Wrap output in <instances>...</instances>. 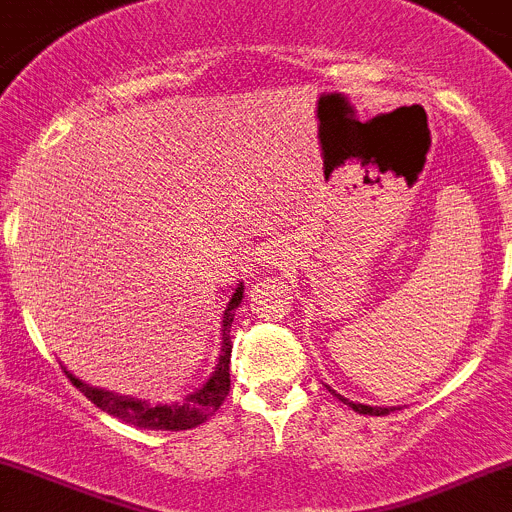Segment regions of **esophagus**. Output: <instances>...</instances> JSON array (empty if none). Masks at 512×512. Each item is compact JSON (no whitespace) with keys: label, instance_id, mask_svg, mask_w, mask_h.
Masks as SVG:
<instances>
[{"label":"esophagus","instance_id":"obj_1","mask_svg":"<svg viewBox=\"0 0 512 512\" xmlns=\"http://www.w3.org/2000/svg\"><path fill=\"white\" fill-rule=\"evenodd\" d=\"M271 253L274 251H269V256H264V259H271ZM266 264H274V261H266Z\"/></svg>","mask_w":512,"mask_h":512}]
</instances>
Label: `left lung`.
Wrapping results in <instances>:
<instances>
[{"instance_id":"obj_1","label":"left lung","mask_w":512,"mask_h":512,"mask_svg":"<svg viewBox=\"0 0 512 512\" xmlns=\"http://www.w3.org/2000/svg\"><path fill=\"white\" fill-rule=\"evenodd\" d=\"M327 388H330V386H327ZM330 391H332V388H330ZM332 393H335V391H332ZM335 396L340 398V401H345V403H348L350 409H353V411H358V414H368V416H386L388 411H391V409H381V406H365V403H355V401H348V398H342L340 393H335Z\"/></svg>"}]
</instances>
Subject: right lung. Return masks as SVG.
Returning a JSON list of instances; mask_svg holds the SVG:
<instances>
[{
  "mask_svg": "<svg viewBox=\"0 0 512 512\" xmlns=\"http://www.w3.org/2000/svg\"><path fill=\"white\" fill-rule=\"evenodd\" d=\"M243 299V284H238L233 297L228 299L223 312V325H220V335H223V342H220V355L218 363H215V370L210 373L208 381L192 391L190 396H185L182 403H152L142 401V398H131L121 396V393L106 391V388H93L88 383H83L81 378H75L70 370H65V375L70 378L78 391L93 401L101 411L116 416V419L126 421V424H134L139 429H157V431H182V429H195L203 421H208L215 411L220 409V403L225 401L228 391H231V325H233V314H236L238 304Z\"/></svg>",
  "mask_w": 512,
  "mask_h": 512,
  "instance_id": "right-lung-1",
  "label": "right lung"
}]
</instances>
